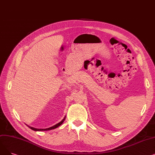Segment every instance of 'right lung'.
I'll use <instances>...</instances> for the list:
<instances>
[{"mask_svg": "<svg viewBox=\"0 0 155 155\" xmlns=\"http://www.w3.org/2000/svg\"><path fill=\"white\" fill-rule=\"evenodd\" d=\"M64 119H65V117H64V119H63L61 122H60L59 123L55 124L54 126H52V127H51L46 128V129H36V128H34V127L29 126H28L30 129H32V130H34V131H48V130L53 129H55V128H56V127H58V126H60L61 124H63V121L64 120Z\"/></svg>", "mask_w": 155, "mask_h": 155, "instance_id": "obj_1", "label": "right lung"}]
</instances>
